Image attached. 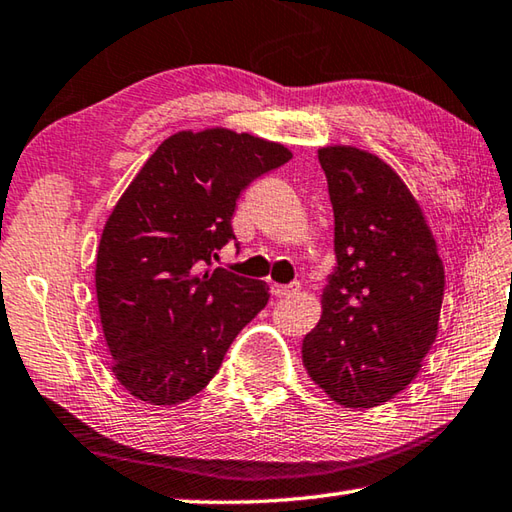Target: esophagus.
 Wrapping results in <instances>:
<instances>
[{
	"label": "esophagus",
	"instance_id": "esophagus-1",
	"mask_svg": "<svg viewBox=\"0 0 512 512\" xmlns=\"http://www.w3.org/2000/svg\"><path fill=\"white\" fill-rule=\"evenodd\" d=\"M298 289H301V283H289V285L272 283V287H269V292H272V296H276V298H283V296H289V294H296Z\"/></svg>",
	"mask_w": 512,
	"mask_h": 512
}]
</instances>
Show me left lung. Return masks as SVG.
I'll list each match as a JSON object with an SVG mask.
<instances>
[{
    "label": "left lung",
    "mask_w": 512,
    "mask_h": 512,
    "mask_svg": "<svg viewBox=\"0 0 512 512\" xmlns=\"http://www.w3.org/2000/svg\"><path fill=\"white\" fill-rule=\"evenodd\" d=\"M334 211L336 267L303 339L312 379L345 408L390 401L435 343L443 265L417 200L381 158L318 151Z\"/></svg>",
    "instance_id": "8db88e82"
}]
</instances>
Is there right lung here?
Instances as JSON below:
<instances>
[{"label": "right lung", "mask_w": 512, "mask_h": 512, "mask_svg": "<svg viewBox=\"0 0 512 512\" xmlns=\"http://www.w3.org/2000/svg\"><path fill=\"white\" fill-rule=\"evenodd\" d=\"M289 158L249 133L180 131L124 191L102 231L95 289L113 372L133 397L153 406L194 397L267 305V283L211 260L236 240L240 194Z\"/></svg>", "instance_id": "1"}]
</instances>
